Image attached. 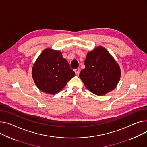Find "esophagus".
Wrapping results in <instances>:
<instances>
[{
    "label": "esophagus",
    "mask_w": 147,
    "mask_h": 147,
    "mask_svg": "<svg viewBox=\"0 0 147 147\" xmlns=\"http://www.w3.org/2000/svg\"><path fill=\"white\" fill-rule=\"evenodd\" d=\"M74 71H75L76 74H77V75L79 74V73H80V69H79V68H76V69L74 70Z\"/></svg>",
    "instance_id": "obj_1"
}]
</instances>
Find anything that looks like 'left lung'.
Instances as JSON below:
<instances>
[{"label": "left lung", "instance_id": "obj_1", "mask_svg": "<svg viewBox=\"0 0 147 147\" xmlns=\"http://www.w3.org/2000/svg\"><path fill=\"white\" fill-rule=\"evenodd\" d=\"M85 68L79 77L87 89L97 96L113 90L121 77V69L113 57L102 46L87 54Z\"/></svg>", "mask_w": 147, "mask_h": 147}]
</instances>
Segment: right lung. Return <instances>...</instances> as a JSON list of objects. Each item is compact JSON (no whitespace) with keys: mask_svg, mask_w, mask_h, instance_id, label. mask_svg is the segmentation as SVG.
Returning <instances> with one entry per match:
<instances>
[{"mask_svg":"<svg viewBox=\"0 0 147 147\" xmlns=\"http://www.w3.org/2000/svg\"><path fill=\"white\" fill-rule=\"evenodd\" d=\"M34 81L40 90L54 94L75 76L60 51L47 48L41 53L32 69Z\"/></svg>","mask_w":147,"mask_h":147,"instance_id":"obj_1","label":"right lung"}]
</instances>
